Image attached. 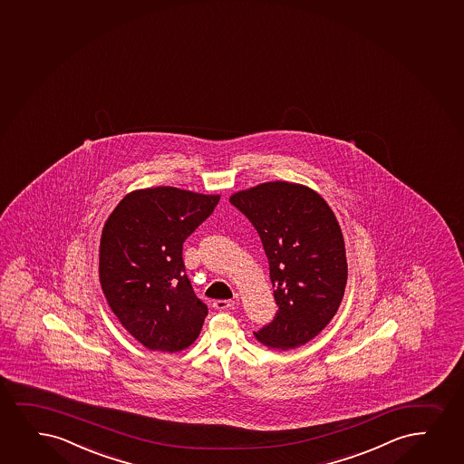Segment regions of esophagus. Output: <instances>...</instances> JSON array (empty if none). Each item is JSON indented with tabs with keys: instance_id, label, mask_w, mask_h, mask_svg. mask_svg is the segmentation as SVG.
Returning <instances> with one entry per match:
<instances>
[{
	"instance_id": "34e87169",
	"label": "esophagus",
	"mask_w": 464,
	"mask_h": 464,
	"mask_svg": "<svg viewBox=\"0 0 464 464\" xmlns=\"http://www.w3.org/2000/svg\"><path fill=\"white\" fill-rule=\"evenodd\" d=\"M212 306H214V309H218V311H224V309L235 306V302H233V300H216V302L212 304Z\"/></svg>"
}]
</instances>
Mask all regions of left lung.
I'll return each mask as SVG.
<instances>
[{
    "label": "left lung",
    "instance_id": "obj_1",
    "mask_svg": "<svg viewBox=\"0 0 464 464\" xmlns=\"http://www.w3.org/2000/svg\"><path fill=\"white\" fill-rule=\"evenodd\" d=\"M263 242L278 306L255 333L267 347L304 345L336 314L347 283L343 231L321 195L300 184L274 181L231 195Z\"/></svg>",
    "mask_w": 464,
    "mask_h": 464
}]
</instances>
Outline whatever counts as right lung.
I'll return each instance as SVG.
<instances>
[{"label":"right lung","instance_id":"right-lung-1","mask_svg":"<svg viewBox=\"0 0 464 464\" xmlns=\"http://www.w3.org/2000/svg\"><path fill=\"white\" fill-rule=\"evenodd\" d=\"M218 195L177 188L134 190L109 216L100 283L121 325L150 350L179 352L198 338L208 306L195 295L183 244L218 207Z\"/></svg>","mask_w":464,"mask_h":464}]
</instances>
